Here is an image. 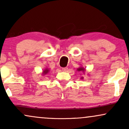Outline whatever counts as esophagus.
Returning a JSON list of instances; mask_svg holds the SVG:
<instances>
[{"instance_id": "esophagus-1", "label": "esophagus", "mask_w": 129, "mask_h": 129, "mask_svg": "<svg viewBox=\"0 0 129 129\" xmlns=\"http://www.w3.org/2000/svg\"><path fill=\"white\" fill-rule=\"evenodd\" d=\"M62 70L63 72H67V71H68V68L67 67L62 68Z\"/></svg>"}]
</instances>
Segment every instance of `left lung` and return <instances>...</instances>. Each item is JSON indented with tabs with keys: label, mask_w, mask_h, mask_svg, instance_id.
<instances>
[{
	"label": "left lung",
	"mask_w": 129,
	"mask_h": 129,
	"mask_svg": "<svg viewBox=\"0 0 129 129\" xmlns=\"http://www.w3.org/2000/svg\"><path fill=\"white\" fill-rule=\"evenodd\" d=\"M83 70L82 69H81V68H80V69H78V70L79 71H81V70Z\"/></svg>",
	"instance_id": "left-lung-1"
}]
</instances>
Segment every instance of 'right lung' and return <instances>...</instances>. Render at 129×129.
<instances>
[{
    "instance_id": "right-lung-1",
    "label": "right lung",
    "mask_w": 129,
    "mask_h": 129,
    "mask_svg": "<svg viewBox=\"0 0 129 129\" xmlns=\"http://www.w3.org/2000/svg\"><path fill=\"white\" fill-rule=\"evenodd\" d=\"M48 72V70H45L44 71V72H45V73H47Z\"/></svg>"
}]
</instances>
